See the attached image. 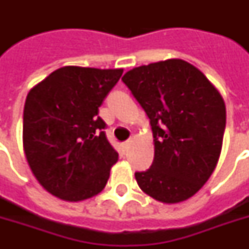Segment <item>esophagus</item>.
Returning a JSON list of instances; mask_svg holds the SVG:
<instances>
[{
    "instance_id": "1",
    "label": "esophagus",
    "mask_w": 249,
    "mask_h": 249,
    "mask_svg": "<svg viewBox=\"0 0 249 249\" xmlns=\"http://www.w3.org/2000/svg\"><path fill=\"white\" fill-rule=\"evenodd\" d=\"M132 142H133L132 140L126 141V142H124V143H123V147H124L125 150H126V148H129V146H130V144H132Z\"/></svg>"
}]
</instances>
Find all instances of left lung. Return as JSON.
Returning a JSON list of instances; mask_svg holds the SVG:
<instances>
[{
  "label": "left lung",
  "mask_w": 249,
  "mask_h": 249,
  "mask_svg": "<svg viewBox=\"0 0 249 249\" xmlns=\"http://www.w3.org/2000/svg\"><path fill=\"white\" fill-rule=\"evenodd\" d=\"M121 80L147 113L154 134V161L146 172H136L137 183L165 204L189 199L220 159L226 125L220 91L182 59L133 68Z\"/></svg>",
  "instance_id": "obj_1"
}]
</instances>
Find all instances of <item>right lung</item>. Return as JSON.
Returning <instances> with one entry per match:
<instances>
[{
  "label": "right lung",
  "instance_id": "right-lung-1",
  "mask_svg": "<svg viewBox=\"0 0 249 249\" xmlns=\"http://www.w3.org/2000/svg\"><path fill=\"white\" fill-rule=\"evenodd\" d=\"M123 70L66 66L29 90L23 113V148L46 191L80 201L105 189L119 154L98 116Z\"/></svg>",
  "mask_w": 249,
  "mask_h": 249
}]
</instances>
